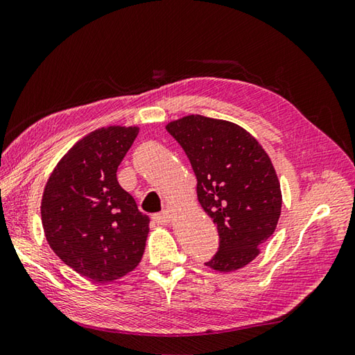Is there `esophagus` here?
<instances>
[{"instance_id":"34e87169","label":"esophagus","mask_w":355,"mask_h":355,"mask_svg":"<svg viewBox=\"0 0 355 355\" xmlns=\"http://www.w3.org/2000/svg\"><path fill=\"white\" fill-rule=\"evenodd\" d=\"M153 220L158 222V223H169V222H171V214H169V211L158 212V214L153 216Z\"/></svg>"}]
</instances>
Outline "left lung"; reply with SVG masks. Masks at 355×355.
Masks as SVG:
<instances>
[{
    "label": "left lung",
    "instance_id": "left-lung-1",
    "mask_svg": "<svg viewBox=\"0 0 355 355\" xmlns=\"http://www.w3.org/2000/svg\"><path fill=\"white\" fill-rule=\"evenodd\" d=\"M166 130L178 141L197 177V197L217 225L218 250L205 266L234 272L259 254L275 233L282 206L272 159L237 124L189 114Z\"/></svg>",
    "mask_w": 355,
    "mask_h": 355
}]
</instances>
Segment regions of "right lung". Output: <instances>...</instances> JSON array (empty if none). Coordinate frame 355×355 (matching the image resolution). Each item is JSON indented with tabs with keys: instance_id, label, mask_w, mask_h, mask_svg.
Wrapping results in <instances>:
<instances>
[{
	"instance_id": "add662e5",
	"label": "right lung",
	"mask_w": 355,
	"mask_h": 355,
	"mask_svg": "<svg viewBox=\"0 0 355 355\" xmlns=\"http://www.w3.org/2000/svg\"><path fill=\"white\" fill-rule=\"evenodd\" d=\"M138 132L110 125L87 135L57 163L44 186L40 209L49 247L94 282L125 276L144 254L150 218L116 178Z\"/></svg>"
}]
</instances>
